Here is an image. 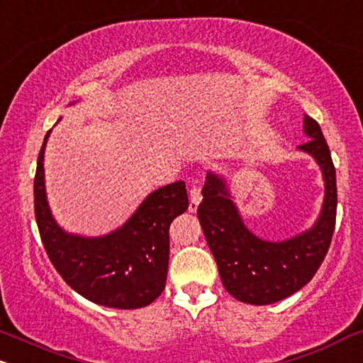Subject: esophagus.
<instances>
[{
  "label": "esophagus",
  "mask_w": 363,
  "mask_h": 363,
  "mask_svg": "<svg viewBox=\"0 0 363 363\" xmlns=\"http://www.w3.org/2000/svg\"><path fill=\"white\" fill-rule=\"evenodd\" d=\"M189 196H191V201H189V211L194 213L196 209H198L201 199H203V196H201V187L198 186H193L189 191Z\"/></svg>",
  "instance_id": "34e87169"
}]
</instances>
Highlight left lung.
<instances>
[{"mask_svg": "<svg viewBox=\"0 0 363 363\" xmlns=\"http://www.w3.org/2000/svg\"><path fill=\"white\" fill-rule=\"evenodd\" d=\"M309 140L299 150L314 157L325 179V201L311 230L284 242H267L248 231L225 181L209 172L198 218L225 289L247 304H272L311 281L328 253L336 220V176L328 143L316 120L304 115Z\"/></svg>", "mask_w": 363, "mask_h": 363, "instance_id": "left-lung-1", "label": "left lung"}]
</instances>
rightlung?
<instances>
[{"instance_id":"add662e5","label":"right lung","mask_w":363,"mask_h":363,"mask_svg":"<svg viewBox=\"0 0 363 363\" xmlns=\"http://www.w3.org/2000/svg\"><path fill=\"white\" fill-rule=\"evenodd\" d=\"M33 181L35 220L47 255L82 298L106 308L148 306L162 294L169 265V228L189 206L184 181L148 194L126 223L98 238L71 235L55 223L45 194L43 150Z\"/></svg>"}]
</instances>
